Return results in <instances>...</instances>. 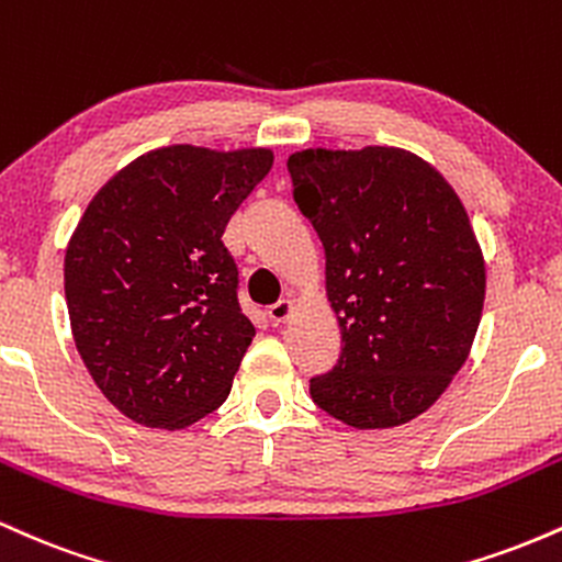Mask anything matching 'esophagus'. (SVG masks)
<instances>
[{
    "mask_svg": "<svg viewBox=\"0 0 562 562\" xmlns=\"http://www.w3.org/2000/svg\"><path fill=\"white\" fill-rule=\"evenodd\" d=\"M293 308H295V303L290 301V299H282V301H277L274 306H269V319L274 322V325H285V322L293 317Z\"/></svg>",
    "mask_w": 562,
    "mask_h": 562,
    "instance_id": "esophagus-1",
    "label": "esophagus"
}]
</instances>
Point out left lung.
Instances as JSON below:
<instances>
[{"instance_id": "1", "label": "left lung", "mask_w": 562, "mask_h": 562, "mask_svg": "<svg viewBox=\"0 0 562 562\" xmlns=\"http://www.w3.org/2000/svg\"><path fill=\"white\" fill-rule=\"evenodd\" d=\"M293 200L325 248L340 357L314 404L357 430L430 409L468 362L486 263L443 173L402 147H308L288 158Z\"/></svg>"}]
</instances>
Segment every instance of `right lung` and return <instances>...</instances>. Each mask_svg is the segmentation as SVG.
<instances>
[{"mask_svg": "<svg viewBox=\"0 0 562 562\" xmlns=\"http://www.w3.org/2000/svg\"><path fill=\"white\" fill-rule=\"evenodd\" d=\"M272 164L269 147L169 145L89 200L66 248L70 330L132 423L182 430L229 396L256 327L222 235Z\"/></svg>", "mask_w": 562, "mask_h": 562, "instance_id": "right-lung-1", "label": "right lung"}]
</instances>
